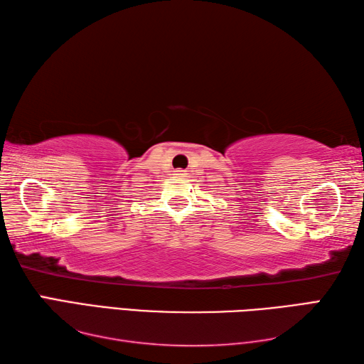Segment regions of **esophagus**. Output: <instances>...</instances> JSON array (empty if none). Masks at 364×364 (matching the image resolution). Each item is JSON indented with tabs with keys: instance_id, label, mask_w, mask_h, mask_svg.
<instances>
[{
	"instance_id": "1",
	"label": "esophagus",
	"mask_w": 364,
	"mask_h": 364,
	"mask_svg": "<svg viewBox=\"0 0 364 364\" xmlns=\"http://www.w3.org/2000/svg\"><path fill=\"white\" fill-rule=\"evenodd\" d=\"M175 176H183L184 175V170H175Z\"/></svg>"
}]
</instances>
